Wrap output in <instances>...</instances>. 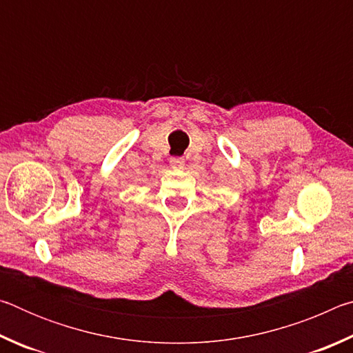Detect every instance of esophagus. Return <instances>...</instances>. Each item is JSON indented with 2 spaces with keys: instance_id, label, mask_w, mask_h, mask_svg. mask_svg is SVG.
<instances>
[{
  "instance_id": "1",
  "label": "esophagus",
  "mask_w": 353,
  "mask_h": 353,
  "mask_svg": "<svg viewBox=\"0 0 353 353\" xmlns=\"http://www.w3.org/2000/svg\"><path fill=\"white\" fill-rule=\"evenodd\" d=\"M183 163H185V160L182 157H172L170 160V165H171L172 170H182Z\"/></svg>"
}]
</instances>
